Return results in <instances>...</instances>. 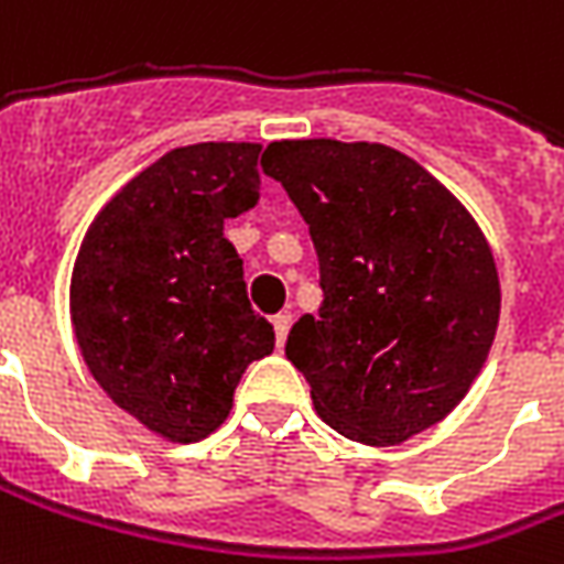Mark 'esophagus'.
<instances>
[{"instance_id": "34e87169", "label": "esophagus", "mask_w": 564, "mask_h": 564, "mask_svg": "<svg viewBox=\"0 0 564 564\" xmlns=\"http://www.w3.org/2000/svg\"><path fill=\"white\" fill-rule=\"evenodd\" d=\"M290 326H293V314H290V311H283V314L274 317V336H278V345H281V348L283 341H286V336H290Z\"/></svg>"}]
</instances>
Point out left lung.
<instances>
[{
  "mask_svg": "<svg viewBox=\"0 0 564 564\" xmlns=\"http://www.w3.org/2000/svg\"><path fill=\"white\" fill-rule=\"evenodd\" d=\"M262 171L308 223L321 262V317H299L286 338L317 415L366 446H400L446 419L501 317L495 256L470 210L381 143L281 140Z\"/></svg>",
  "mask_w": 564,
  "mask_h": 564,
  "instance_id": "8db88e82",
  "label": "left lung"
}]
</instances>
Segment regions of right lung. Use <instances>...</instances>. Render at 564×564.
<instances>
[{
  "label": "right lung",
  "mask_w": 564,
  "mask_h": 564,
  "mask_svg": "<svg viewBox=\"0 0 564 564\" xmlns=\"http://www.w3.org/2000/svg\"><path fill=\"white\" fill-rule=\"evenodd\" d=\"M259 143H198L149 164L94 216L69 317L106 397L161 440L198 443L274 350L223 226L259 200Z\"/></svg>",
  "instance_id": "add662e5"
}]
</instances>
